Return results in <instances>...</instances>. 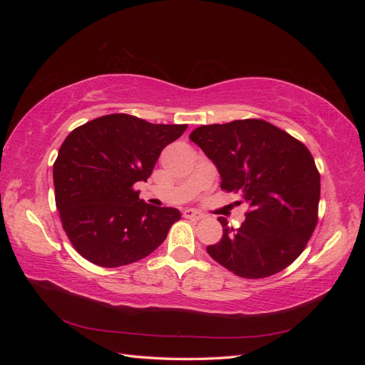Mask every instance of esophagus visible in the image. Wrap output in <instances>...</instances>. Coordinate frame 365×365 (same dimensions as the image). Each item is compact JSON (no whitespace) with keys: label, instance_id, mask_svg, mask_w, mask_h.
<instances>
[{"label":"esophagus","instance_id":"34e87169","mask_svg":"<svg viewBox=\"0 0 365 365\" xmlns=\"http://www.w3.org/2000/svg\"><path fill=\"white\" fill-rule=\"evenodd\" d=\"M184 217L192 219V220H201L204 217V215L200 213V212H196V210H193V208H187L184 212Z\"/></svg>","mask_w":365,"mask_h":365}]
</instances>
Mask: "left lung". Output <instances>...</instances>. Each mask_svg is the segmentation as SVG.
<instances>
[{
  "instance_id": "1",
  "label": "left lung",
  "mask_w": 365,
  "mask_h": 365,
  "mask_svg": "<svg viewBox=\"0 0 365 365\" xmlns=\"http://www.w3.org/2000/svg\"><path fill=\"white\" fill-rule=\"evenodd\" d=\"M190 140L220 173V189L248 207L239 228L217 217L224 235L207 252L244 279L288 268L304 251L318 222L319 172L300 140L262 118L196 128Z\"/></svg>"
}]
</instances>
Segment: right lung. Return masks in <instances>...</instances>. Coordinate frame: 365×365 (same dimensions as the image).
<instances>
[{
	"label": "right lung",
	"instance_id": "1",
	"mask_svg": "<svg viewBox=\"0 0 365 365\" xmlns=\"http://www.w3.org/2000/svg\"><path fill=\"white\" fill-rule=\"evenodd\" d=\"M187 125H153L129 114L97 117L71 130L53 164L62 228L83 259L117 268L145 259L181 213L138 197L161 150Z\"/></svg>",
	"mask_w": 365,
	"mask_h": 365
}]
</instances>
